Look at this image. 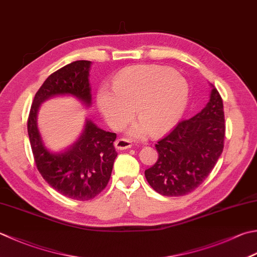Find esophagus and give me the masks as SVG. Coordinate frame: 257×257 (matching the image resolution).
<instances>
[{"instance_id": "1", "label": "esophagus", "mask_w": 257, "mask_h": 257, "mask_svg": "<svg viewBox=\"0 0 257 257\" xmlns=\"http://www.w3.org/2000/svg\"><path fill=\"white\" fill-rule=\"evenodd\" d=\"M132 143L127 139H118L114 142V147L118 150H125L132 148Z\"/></svg>"}]
</instances>
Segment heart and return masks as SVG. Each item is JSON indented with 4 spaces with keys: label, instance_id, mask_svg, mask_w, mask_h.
I'll return each instance as SVG.
<instances>
[{
    "label": "heart",
    "instance_id": "obj_1",
    "mask_svg": "<svg viewBox=\"0 0 257 257\" xmlns=\"http://www.w3.org/2000/svg\"><path fill=\"white\" fill-rule=\"evenodd\" d=\"M112 87L101 85L97 92L100 112L110 127L119 129L134 115L139 121L128 130L133 138L150 133L160 136L172 129L183 117L189 100L186 80L172 68L140 64L115 75Z\"/></svg>",
    "mask_w": 257,
    "mask_h": 257
}]
</instances>
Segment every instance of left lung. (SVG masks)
<instances>
[{
    "instance_id": "1",
    "label": "left lung",
    "mask_w": 257,
    "mask_h": 257,
    "mask_svg": "<svg viewBox=\"0 0 257 257\" xmlns=\"http://www.w3.org/2000/svg\"><path fill=\"white\" fill-rule=\"evenodd\" d=\"M209 85V100L202 111L180 121L156 144L158 160L145 170V176L160 195L172 197L192 193L208 177L223 153V100L217 89Z\"/></svg>"
}]
</instances>
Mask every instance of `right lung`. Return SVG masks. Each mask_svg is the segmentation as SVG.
<instances>
[{
	"label": "right lung",
	"instance_id": "right-lung-1",
	"mask_svg": "<svg viewBox=\"0 0 257 257\" xmlns=\"http://www.w3.org/2000/svg\"><path fill=\"white\" fill-rule=\"evenodd\" d=\"M91 61L79 60L49 75L33 99L28 119V134L33 157L43 179L53 189L71 199L89 200L107 186L117 152L115 134L99 128L85 118L79 138L60 152L45 146L38 127V112L43 102L57 97H73L84 108L91 105Z\"/></svg>",
	"mask_w": 257,
	"mask_h": 257
}]
</instances>
